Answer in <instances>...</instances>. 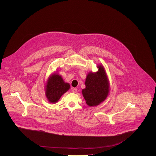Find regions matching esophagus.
Returning a JSON list of instances; mask_svg holds the SVG:
<instances>
[{"label":"esophagus","mask_w":156,"mask_h":156,"mask_svg":"<svg viewBox=\"0 0 156 156\" xmlns=\"http://www.w3.org/2000/svg\"><path fill=\"white\" fill-rule=\"evenodd\" d=\"M72 91H73V93H76L78 92V90H77V89H76V88H73V89H72Z\"/></svg>","instance_id":"esophagus-1"}]
</instances>
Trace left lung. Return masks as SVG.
<instances>
[{
  "label": "left lung",
  "instance_id": "obj_1",
  "mask_svg": "<svg viewBox=\"0 0 156 156\" xmlns=\"http://www.w3.org/2000/svg\"><path fill=\"white\" fill-rule=\"evenodd\" d=\"M98 68L97 73H90L87 75L85 83L86 88L82 89V95L89 106H95L103 102L109 90V82L104 67L99 66Z\"/></svg>",
  "mask_w": 156,
  "mask_h": 156
}]
</instances>
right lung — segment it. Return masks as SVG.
Masks as SVG:
<instances>
[{
	"label": "right lung",
	"mask_w": 156,
	"mask_h": 156,
	"mask_svg": "<svg viewBox=\"0 0 156 156\" xmlns=\"http://www.w3.org/2000/svg\"><path fill=\"white\" fill-rule=\"evenodd\" d=\"M69 88V84L64 82L59 75H52L48 78L46 85V97L49 102L55 103Z\"/></svg>",
	"instance_id": "obj_1"
}]
</instances>
